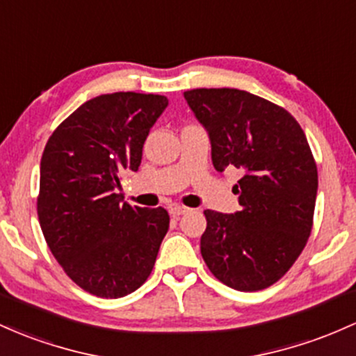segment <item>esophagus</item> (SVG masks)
Returning a JSON list of instances; mask_svg holds the SVG:
<instances>
[{"mask_svg":"<svg viewBox=\"0 0 356 356\" xmlns=\"http://www.w3.org/2000/svg\"><path fill=\"white\" fill-rule=\"evenodd\" d=\"M170 214L174 218H179V216H182V214H186L187 211H189V208H184V206H177V204H174V206H170Z\"/></svg>","mask_w":356,"mask_h":356,"instance_id":"esophagus-1","label":"esophagus"}]
</instances>
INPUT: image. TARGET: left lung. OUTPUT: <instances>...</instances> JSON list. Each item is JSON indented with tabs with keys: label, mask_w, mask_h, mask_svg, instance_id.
Here are the masks:
<instances>
[{
	"label": "left lung",
	"mask_w": 356,
	"mask_h": 356,
	"mask_svg": "<svg viewBox=\"0 0 356 356\" xmlns=\"http://www.w3.org/2000/svg\"><path fill=\"white\" fill-rule=\"evenodd\" d=\"M184 97L211 140L218 172H243L233 193L241 209H206L201 255L222 284L270 287L298 260L312 229L318 169L291 113L240 89H191Z\"/></svg>",
	"instance_id": "left-lung-1"
}]
</instances>
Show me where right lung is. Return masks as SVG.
Here are the masks:
<instances>
[{
	"mask_svg": "<svg viewBox=\"0 0 356 356\" xmlns=\"http://www.w3.org/2000/svg\"><path fill=\"white\" fill-rule=\"evenodd\" d=\"M165 96L113 92L86 101L50 135L37 213L56 260L81 289L118 299L150 275L169 229L163 208L121 204L120 177L136 172Z\"/></svg>",
	"mask_w": 356,
	"mask_h": 356,
	"instance_id": "1",
	"label": "right lung"
}]
</instances>
